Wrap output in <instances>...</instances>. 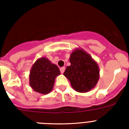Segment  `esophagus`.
I'll list each match as a JSON object with an SVG mask.
<instances>
[{"mask_svg":"<svg viewBox=\"0 0 129 129\" xmlns=\"http://www.w3.org/2000/svg\"><path fill=\"white\" fill-rule=\"evenodd\" d=\"M64 70H65V68L64 67L60 68V72H61V73H62V74H63L64 72Z\"/></svg>","mask_w":129,"mask_h":129,"instance_id":"1","label":"esophagus"}]
</instances>
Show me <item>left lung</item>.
<instances>
[{
    "label": "left lung",
    "mask_w": 129,
    "mask_h": 129,
    "mask_svg": "<svg viewBox=\"0 0 129 129\" xmlns=\"http://www.w3.org/2000/svg\"><path fill=\"white\" fill-rule=\"evenodd\" d=\"M70 62L71 64L67 67L63 74L73 88L78 92H86L94 88L100 78V70L92 57L77 48L70 54Z\"/></svg>",
    "instance_id": "1"
}]
</instances>
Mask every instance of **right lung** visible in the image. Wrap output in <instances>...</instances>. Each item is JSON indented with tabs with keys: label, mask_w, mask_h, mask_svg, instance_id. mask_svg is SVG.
<instances>
[{
	"label": "right lung",
	"mask_w": 129,
	"mask_h": 129,
	"mask_svg": "<svg viewBox=\"0 0 129 129\" xmlns=\"http://www.w3.org/2000/svg\"><path fill=\"white\" fill-rule=\"evenodd\" d=\"M60 74L57 66L46 57L37 59L29 74V85L35 92L47 94L53 89L55 79Z\"/></svg>",
	"instance_id": "obj_1"
}]
</instances>
